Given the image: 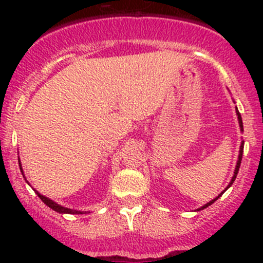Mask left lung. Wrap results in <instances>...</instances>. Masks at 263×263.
I'll return each instance as SVG.
<instances>
[{"label": "left lung", "mask_w": 263, "mask_h": 263, "mask_svg": "<svg viewBox=\"0 0 263 263\" xmlns=\"http://www.w3.org/2000/svg\"><path fill=\"white\" fill-rule=\"evenodd\" d=\"M237 116H238V121H239V126H240V129H242V131H243V122H242V117H240V113L238 112V109H237ZM243 147H245V142H242V145H240V150H239V158H238V161H237V166H235L234 176H233V178H232V181H230L229 185H228V187L225 188V191H227L228 188H229L230 185L233 184V182H234V181H235V178H237V174H238V172H239V166H240V163H242V156H243ZM221 195H222V192L220 193V195L217 196L216 198H214V200H211L210 202H209V203H206V205H203L202 208H201V209H198V211H200V210H203V209H206V208H208V206L213 205V203L215 202V201H216L217 198H219L220 196H221Z\"/></svg>", "instance_id": "1"}]
</instances>
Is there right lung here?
<instances>
[{"label":"right lung","instance_id":"right-lung-1","mask_svg":"<svg viewBox=\"0 0 263 263\" xmlns=\"http://www.w3.org/2000/svg\"><path fill=\"white\" fill-rule=\"evenodd\" d=\"M18 164H20V163H18ZM20 171H21V173H23V169H21V165H20ZM23 176H24V173H23ZM35 192H36V195H38V197L41 198V200L43 201V202L46 203V205L48 206V208L52 209V210L57 211V213H60V214H84V213H81V211H76V210H71V209H67V208H63V206H61V205H58V203L53 202V201L49 200V198L44 197V196L41 195V193H39L38 191H35Z\"/></svg>","mask_w":263,"mask_h":263}]
</instances>
